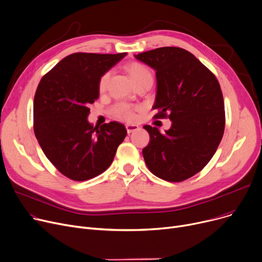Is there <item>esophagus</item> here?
Returning a JSON list of instances; mask_svg holds the SVG:
<instances>
[{
  "label": "esophagus",
  "mask_w": 262,
  "mask_h": 262,
  "mask_svg": "<svg viewBox=\"0 0 262 262\" xmlns=\"http://www.w3.org/2000/svg\"><path fill=\"white\" fill-rule=\"evenodd\" d=\"M139 129V126L136 125V124H126V130L128 134H132L133 132H136Z\"/></svg>",
  "instance_id": "34e87169"
}]
</instances>
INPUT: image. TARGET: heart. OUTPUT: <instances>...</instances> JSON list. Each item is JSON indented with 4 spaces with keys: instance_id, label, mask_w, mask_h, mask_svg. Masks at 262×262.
I'll list each match as a JSON object with an SVG mask.
<instances>
[{
    "instance_id": "heart-1",
    "label": "heart",
    "mask_w": 262,
    "mask_h": 262,
    "mask_svg": "<svg viewBox=\"0 0 262 262\" xmlns=\"http://www.w3.org/2000/svg\"><path fill=\"white\" fill-rule=\"evenodd\" d=\"M126 70L129 74L130 79L133 80V82H137L138 80L144 79V78H153L152 73L149 72L148 69L139 63V62H130L126 66ZM110 77V72H106L104 73L99 81V89L100 91H104L107 87L108 80ZM114 115L119 118V119H123V120H127L130 121L135 118V113L134 109L126 105V104H118L115 108H114Z\"/></svg>"
}]
</instances>
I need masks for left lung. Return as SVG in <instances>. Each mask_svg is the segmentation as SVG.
<instances>
[{"label": "left lung", "instance_id": "1", "mask_svg": "<svg viewBox=\"0 0 262 262\" xmlns=\"http://www.w3.org/2000/svg\"><path fill=\"white\" fill-rule=\"evenodd\" d=\"M156 71V118H169L171 128L143 126L149 143L142 149L148 170L167 182L188 180L207 164L225 127L223 94L219 81L193 54L175 47L135 55Z\"/></svg>", "mask_w": 262, "mask_h": 262}]
</instances>
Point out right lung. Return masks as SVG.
<instances>
[{
    "mask_svg": "<svg viewBox=\"0 0 262 262\" xmlns=\"http://www.w3.org/2000/svg\"><path fill=\"white\" fill-rule=\"evenodd\" d=\"M126 53H74L41 78L34 98V132L47 158L70 180L84 182L112 164L127 130L119 122L93 126L89 104L101 76Z\"/></svg>",
    "mask_w": 262,
    "mask_h": 262,
    "instance_id": "add662e5",
    "label": "right lung"
}]
</instances>
